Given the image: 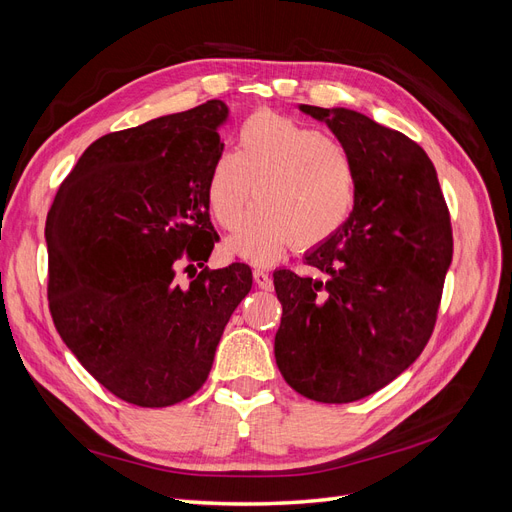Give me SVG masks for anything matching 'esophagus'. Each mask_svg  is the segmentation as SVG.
<instances>
[{"instance_id":"esophagus-1","label":"esophagus","mask_w":512,"mask_h":512,"mask_svg":"<svg viewBox=\"0 0 512 512\" xmlns=\"http://www.w3.org/2000/svg\"><path fill=\"white\" fill-rule=\"evenodd\" d=\"M254 282L262 290H271L273 288V277L265 269H254Z\"/></svg>"}]
</instances>
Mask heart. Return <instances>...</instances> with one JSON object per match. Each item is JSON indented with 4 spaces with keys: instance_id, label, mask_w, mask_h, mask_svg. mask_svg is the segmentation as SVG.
Masks as SVG:
<instances>
[{
    "instance_id": "1",
    "label": "heart",
    "mask_w": 512,
    "mask_h": 512,
    "mask_svg": "<svg viewBox=\"0 0 512 512\" xmlns=\"http://www.w3.org/2000/svg\"><path fill=\"white\" fill-rule=\"evenodd\" d=\"M252 196L258 205L228 247L265 265L292 241L316 247L348 222L359 166L337 136L260 111L241 123L235 151L220 153L207 177L209 211L226 230L241 224Z\"/></svg>"
}]
</instances>
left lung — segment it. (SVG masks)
Returning a JSON list of instances; mask_svg holds the SVG:
<instances>
[{"label":"left lung","mask_w":512,"mask_h":512,"mask_svg":"<svg viewBox=\"0 0 512 512\" xmlns=\"http://www.w3.org/2000/svg\"><path fill=\"white\" fill-rule=\"evenodd\" d=\"M299 108L350 147L359 196L348 222L307 254L322 277L273 273L284 309L275 361L303 397L348 404L395 380L427 346L453 258L451 213L412 138L350 108Z\"/></svg>","instance_id":"left-lung-1"}]
</instances>
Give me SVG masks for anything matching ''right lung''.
<instances>
[{
	"instance_id": "add662e5",
	"label": "right lung",
	"mask_w": 512,
	"mask_h": 512,
	"mask_svg": "<svg viewBox=\"0 0 512 512\" xmlns=\"http://www.w3.org/2000/svg\"><path fill=\"white\" fill-rule=\"evenodd\" d=\"M222 100L91 143L46 215L55 329L104 389L166 408L205 384L232 312L252 288L243 262L179 287L205 266L218 232L207 177L224 151ZM188 271V269H185Z\"/></svg>"
}]
</instances>
